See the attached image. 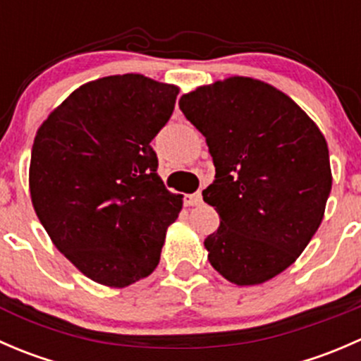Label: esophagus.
I'll use <instances>...</instances> for the list:
<instances>
[{
	"mask_svg": "<svg viewBox=\"0 0 361 361\" xmlns=\"http://www.w3.org/2000/svg\"><path fill=\"white\" fill-rule=\"evenodd\" d=\"M185 204L187 206H199V204H202V195L199 194H190V195H185Z\"/></svg>",
	"mask_w": 361,
	"mask_h": 361,
	"instance_id": "1",
	"label": "esophagus"
}]
</instances>
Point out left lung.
<instances>
[{"mask_svg":"<svg viewBox=\"0 0 361 361\" xmlns=\"http://www.w3.org/2000/svg\"><path fill=\"white\" fill-rule=\"evenodd\" d=\"M180 110L206 137L216 169L202 192L220 216L204 241L207 260L234 285H262L322 225L332 190L325 136L292 97L250 76L197 87Z\"/></svg>","mask_w":361,"mask_h":361,"instance_id":"8db88e82","label":"left lung"}]
</instances>
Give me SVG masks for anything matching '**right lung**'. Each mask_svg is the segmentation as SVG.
Returning <instances> with one entry per match:
<instances>
[{
  "label": "right lung",
  "mask_w": 361,
  "mask_h": 361,
  "mask_svg": "<svg viewBox=\"0 0 361 361\" xmlns=\"http://www.w3.org/2000/svg\"><path fill=\"white\" fill-rule=\"evenodd\" d=\"M178 92L136 73L104 76L69 94L36 130V216L56 248L99 285L126 288L150 276L183 206V195L164 187L150 147Z\"/></svg>",
  "instance_id": "1"
}]
</instances>
